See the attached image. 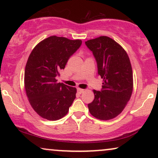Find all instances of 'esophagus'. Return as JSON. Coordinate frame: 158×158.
Here are the masks:
<instances>
[{
    "label": "esophagus",
    "instance_id": "esophagus-1",
    "mask_svg": "<svg viewBox=\"0 0 158 158\" xmlns=\"http://www.w3.org/2000/svg\"><path fill=\"white\" fill-rule=\"evenodd\" d=\"M84 89H82V88H77V93H78V94H82V93H83L84 92Z\"/></svg>",
    "mask_w": 158,
    "mask_h": 158
}]
</instances>
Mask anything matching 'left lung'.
<instances>
[{
    "instance_id": "1",
    "label": "left lung",
    "mask_w": 158,
    "mask_h": 158,
    "mask_svg": "<svg viewBox=\"0 0 158 158\" xmlns=\"http://www.w3.org/2000/svg\"><path fill=\"white\" fill-rule=\"evenodd\" d=\"M97 62L103 78L101 91L94 90V100L88 105L90 114L100 120H109L122 113L133 90V73L129 56L119 44L101 36L85 42Z\"/></svg>"
}]
</instances>
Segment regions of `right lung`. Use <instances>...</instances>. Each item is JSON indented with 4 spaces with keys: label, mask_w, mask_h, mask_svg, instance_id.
<instances>
[{
    "label": "right lung",
    "mask_w": 158,
    "mask_h": 158,
    "mask_svg": "<svg viewBox=\"0 0 158 158\" xmlns=\"http://www.w3.org/2000/svg\"><path fill=\"white\" fill-rule=\"evenodd\" d=\"M81 44L80 40L51 36L36 44L30 54L24 87L30 104L41 117L56 121L68 114L77 89L58 83L56 77Z\"/></svg>",
    "instance_id": "add662e5"
}]
</instances>
